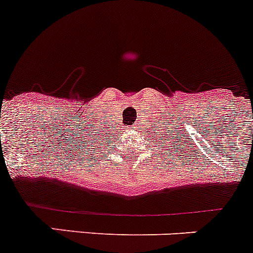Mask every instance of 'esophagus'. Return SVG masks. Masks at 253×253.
I'll return each mask as SVG.
<instances>
[{"instance_id": "1", "label": "esophagus", "mask_w": 253, "mask_h": 253, "mask_svg": "<svg viewBox=\"0 0 253 253\" xmlns=\"http://www.w3.org/2000/svg\"><path fill=\"white\" fill-rule=\"evenodd\" d=\"M136 130H138V129H136V125H134V126H130V128L128 129V131L130 134H135Z\"/></svg>"}]
</instances>
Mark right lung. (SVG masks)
<instances>
[{"mask_svg":"<svg viewBox=\"0 0 253 253\" xmlns=\"http://www.w3.org/2000/svg\"><path fill=\"white\" fill-rule=\"evenodd\" d=\"M109 140H110V139H109ZM109 140H108V141H109ZM108 141L105 140L104 136H102L99 133H98V135H97V134H95V135L92 136V141H90V143H92V144H90V146H89V148L94 149L95 146H100L99 144L108 143ZM103 148H104V146H100V148H98L97 150H99V149H103ZM97 150H95V151H97Z\"/></svg>","mask_w":253,"mask_h":253,"instance_id":"add662e5","label":"right lung"}]
</instances>
